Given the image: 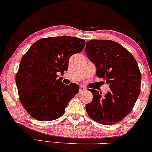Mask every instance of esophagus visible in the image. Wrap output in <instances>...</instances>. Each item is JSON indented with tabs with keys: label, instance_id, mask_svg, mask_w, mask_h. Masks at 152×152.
I'll return each mask as SVG.
<instances>
[{
	"label": "esophagus",
	"instance_id": "34e87169",
	"mask_svg": "<svg viewBox=\"0 0 152 152\" xmlns=\"http://www.w3.org/2000/svg\"><path fill=\"white\" fill-rule=\"evenodd\" d=\"M85 90H87V88H86L85 87H84L83 85H80V92H82V91H85Z\"/></svg>",
	"mask_w": 152,
	"mask_h": 152
}]
</instances>
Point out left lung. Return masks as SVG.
<instances>
[{"mask_svg": "<svg viewBox=\"0 0 152 152\" xmlns=\"http://www.w3.org/2000/svg\"><path fill=\"white\" fill-rule=\"evenodd\" d=\"M87 57L96 65V75L106 80L110 91L102 95L96 89L85 108L89 117L103 125H113L132 111L140 94L141 72L134 56L118 43L92 39L86 44Z\"/></svg>", "mask_w": 152, "mask_h": 152, "instance_id": "obj_1", "label": "left lung"}]
</instances>
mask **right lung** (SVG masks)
I'll use <instances>...</instances> for the list:
<instances>
[{"instance_id": "1", "label": "right lung", "mask_w": 152, "mask_h": 152, "mask_svg": "<svg viewBox=\"0 0 152 152\" xmlns=\"http://www.w3.org/2000/svg\"><path fill=\"white\" fill-rule=\"evenodd\" d=\"M85 46V41L77 37H48L34 43L22 56L15 81L20 102L31 117L50 121L64 114L80 87L64 85L58 74L67 70L70 58Z\"/></svg>"}]
</instances>
